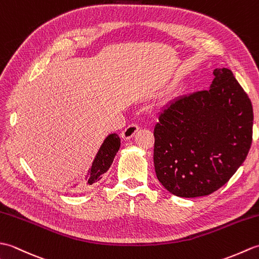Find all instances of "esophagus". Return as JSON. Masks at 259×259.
<instances>
[{
  "label": "esophagus",
  "instance_id": "34e87169",
  "mask_svg": "<svg viewBox=\"0 0 259 259\" xmlns=\"http://www.w3.org/2000/svg\"><path fill=\"white\" fill-rule=\"evenodd\" d=\"M138 130H139L138 124L133 123V124L126 126V128L122 131L121 137H122L123 140H130L137 133H138Z\"/></svg>",
  "mask_w": 259,
  "mask_h": 259
}]
</instances>
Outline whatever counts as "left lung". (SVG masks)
Returning a JSON list of instances; mask_svg holds the SVG:
<instances>
[{
	"instance_id": "obj_1",
	"label": "left lung",
	"mask_w": 259,
	"mask_h": 259,
	"mask_svg": "<svg viewBox=\"0 0 259 259\" xmlns=\"http://www.w3.org/2000/svg\"><path fill=\"white\" fill-rule=\"evenodd\" d=\"M209 90L177 98L159 114L153 163L170 194L195 198L218 190L248 155L252 106L227 68L213 70Z\"/></svg>"
}]
</instances>
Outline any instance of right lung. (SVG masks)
I'll use <instances>...</instances> for the list:
<instances>
[{
	"mask_svg": "<svg viewBox=\"0 0 259 259\" xmlns=\"http://www.w3.org/2000/svg\"><path fill=\"white\" fill-rule=\"evenodd\" d=\"M120 148V138L117 134H110L106 139H104L103 144L101 145L100 149L96 155L95 160L92 162L91 168L88 170V175L85 176V186L80 187L81 188H85L92 184L97 183V181L102 178V175L106 174L110 166L113 162V159L117 155V152ZM78 184H73L70 188H76Z\"/></svg>",
	"mask_w": 259,
	"mask_h": 259,
	"instance_id": "add662e5",
	"label": "right lung"
}]
</instances>
